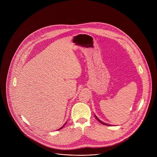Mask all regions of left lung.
I'll return each mask as SVG.
<instances>
[{
	"instance_id": "8db88e82",
	"label": "left lung",
	"mask_w": 157,
	"mask_h": 157,
	"mask_svg": "<svg viewBox=\"0 0 157 157\" xmlns=\"http://www.w3.org/2000/svg\"><path fill=\"white\" fill-rule=\"evenodd\" d=\"M95 117H96V119H97V120H98V121H99V122H101V124H103V125H108V124H105V123H104V122H102V121H100V120H99V119H98V117H96V116H95Z\"/></svg>"
}]
</instances>
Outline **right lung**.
<instances>
[{
  "label": "right lung",
  "mask_w": 157,
  "mask_h": 157,
  "mask_svg": "<svg viewBox=\"0 0 157 157\" xmlns=\"http://www.w3.org/2000/svg\"><path fill=\"white\" fill-rule=\"evenodd\" d=\"M66 123H65V124H64V125H63V126H62V127H61V128H59V129H58V130H60V129H61V128H63V127H64V125H65V124H66Z\"/></svg>",
  "instance_id": "right-lung-1"
}]
</instances>
